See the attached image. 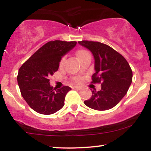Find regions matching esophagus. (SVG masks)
I'll return each instance as SVG.
<instances>
[{"instance_id":"esophagus-1","label":"esophagus","mask_w":151,"mask_h":151,"mask_svg":"<svg viewBox=\"0 0 151 151\" xmlns=\"http://www.w3.org/2000/svg\"><path fill=\"white\" fill-rule=\"evenodd\" d=\"M72 88H73V89H77V90H81V86H74Z\"/></svg>"}]
</instances>
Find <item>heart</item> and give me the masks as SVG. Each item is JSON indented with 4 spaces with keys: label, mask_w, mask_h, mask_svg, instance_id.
Here are the masks:
<instances>
[{
    "label": "heart",
    "mask_w": 151,
    "mask_h": 151,
    "mask_svg": "<svg viewBox=\"0 0 151 151\" xmlns=\"http://www.w3.org/2000/svg\"><path fill=\"white\" fill-rule=\"evenodd\" d=\"M86 53H87V52H86V50H79V51H78L77 53V58H79V57L82 56L83 55H84V54H86ZM62 62H63V60H62V61H61V64L62 63ZM74 81H75V82H79V78H75V79H74Z\"/></svg>",
    "instance_id": "1"
}]
</instances>
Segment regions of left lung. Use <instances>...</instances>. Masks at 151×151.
Listing matches in <instances>:
<instances>
[{
  "instance_id": "obj_1",
  "label": "left lung",
  "mask_w": 151,
  "mask_h": 151,
  "mask_svg": "<svg viewBox=\"0 0 151 151\" xmlns=\"http://www.w3.org/2000/svg\"><path fill=\"white\" fill-rule=\"evenodd\" d=\"M79 45L89 49L94 58L95 73L91 83H101L100 91H92V96L84 104L97 111L115 106L126 94L132 82L133 72L129 64L120 53L99 42L82 40Z\"/></svg>"
}]
</instances>
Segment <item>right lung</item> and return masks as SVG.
I'll return each mask as SVG.
<instances>
[{
  "label": "right lung",
  "instance_id": "right-lung-1",
  "mask_svg": "<svg viewBox=\"0 0 151 151\" xmlns=\"http://www.w3.org/2000/svg\"><path fill=\"white\" fill-rule=\"evenodd\" d=\"M77 45L75 41L55 40L47 42L19 69L18 83L27 104L37 113L55 114L65 105L66 94L71 88L56 89L50 86L49 77L58 70L64 55Z\"/></svg>",
  "mask_w": 151,
  "mask_h": 151
}]
</instances>
